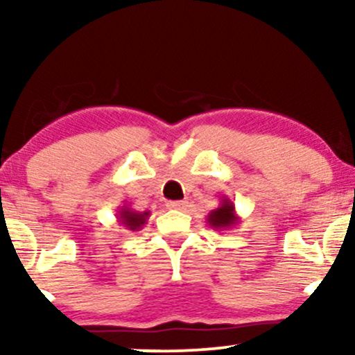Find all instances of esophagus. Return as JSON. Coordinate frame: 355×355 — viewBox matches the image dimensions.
<instances>
[{
    "mask_svg": "<svg viewBox=\"0 0 355 355\" xmlns=\"http://www.w3.org/2000/svg\"><path fill=\"white\" fill-rule=\"evenodd\" d=\"M187 203L189 202H185V200H177V202H168L166 203V207H168L170 210H183L187 207Z\"/></svg>",
    "mask_w": 355,
    "mask_h": 355,
    "instance_id": "34e87169",
    "label": "esophagus"
}]
</instances>
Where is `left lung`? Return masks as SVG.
I'll list each match as a JSON object with an SVG mask.
<instances>
[{
  "instance_id": "1",
  "label": "left lung",
  "mask_w": 355,
  "mask_h": 355,
  "mask_svg": "<svg viewBox=\"0 0 355 355\" xmlns=\"http://www.w3.org/2000/svg\"><path fill=\"white\" fill-rule=\"evenodd\" d=\"M240 217L235 211L234 202L229 198H222L220 205L207 215V223L215 230H229L239 225Z\"/></svg>"
}]
</instances>
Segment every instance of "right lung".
Segmentation results:
<instances>
[{
    "mask_svg": "<svg viewBox=\"0 0 355 355\" xmlns=\"http://www.w3.org/2000/svg\"><path fill=\"white\" fill-rule=\"evenodd\" d=\"M116 218L120 225H123L128 230H140L145 225L146 220L150 217V211H137L130 205H123L116 210Z\"/></svg>",
    "mask_w": 355,
    "mask_h": 355,
    "instance_id": "right-lung-1",
    "label": "right lung"
}]
</instances>
